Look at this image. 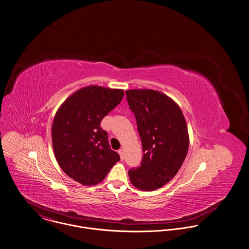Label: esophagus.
Masks as SVG:
<instances>
[{
  "instance_id": "obj_1",
  "label": "esophagus",
  "mask_w": 249,
  "mask_h": 249,
  "mask_svg": "<svg viewBox=\"0 0 249 249\" xmlns=\"http://www.w3.org/2000/svg\"><path fill=\"white\" fill-rule=\"evenodd\" d=\"M118 154L120 155V160H124V151L122 149H120V150H118Z\"/></svg>"
}]
</instances>
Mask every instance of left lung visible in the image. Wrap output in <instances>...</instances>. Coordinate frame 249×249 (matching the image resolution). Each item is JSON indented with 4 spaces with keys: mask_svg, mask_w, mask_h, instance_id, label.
<instances>
[{
    "mask_svg": "<svg viewBox=\"0 0 249 249\" xmlns=\"http://www.w3.org/2000/svg\"><path fill=\"white\" fill-rule=\"evenodd\" d=\"M142 143L140 166L129 170L133 185L154 191L169 182L182 165L189 147L187 125L179 107L154 89L126 90Z\"/></svg>",
    "mask_w": 249,
    "mask_h": 249,
    "instance_id": "1",
    "label": "left lung"
}]
</instances>
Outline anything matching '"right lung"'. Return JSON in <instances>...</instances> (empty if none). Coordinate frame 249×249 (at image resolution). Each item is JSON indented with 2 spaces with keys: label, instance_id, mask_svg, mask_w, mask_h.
<instances>
[{
  "label": "right lung",
  "instance_id": "obj_1",
  "mask_svg": "<svg viewBox=\"0 0 249 249\" xmlns=\"http://www.w3.org/2000/svg\"><path fill=\"white\" fill-rule=\"evenodd\" d=\"M123 95L122 89L85 87L71 94L56 112L52 137L57 162L70 178L83 185L101 182L120 160L100 123Z\"/></svg>",
  "mask_w": 249,
  "mask_h": 249
}]
</instances>
